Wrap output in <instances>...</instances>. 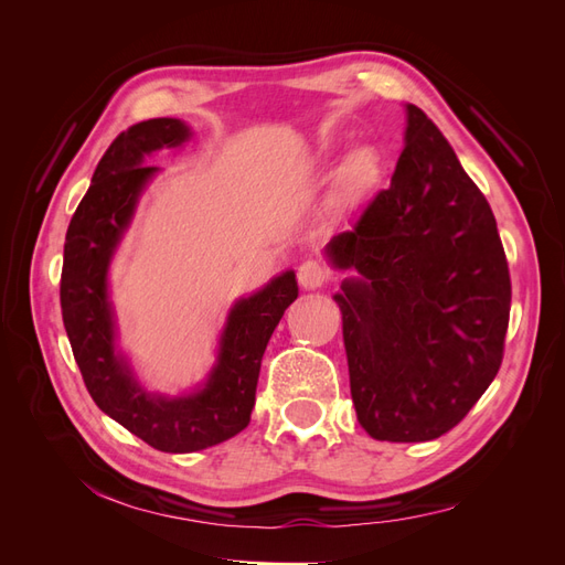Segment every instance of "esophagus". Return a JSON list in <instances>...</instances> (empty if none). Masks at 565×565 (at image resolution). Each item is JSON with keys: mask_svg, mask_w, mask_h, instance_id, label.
Instances as JSON below:
<instances>
[{"mask_svg": "<svg viewBox=\"0 0 565 565\" xmlns=\"http://www.w3.org/2000/svg\"><path fill=\"white\" fill-rule=\"evenodd\" d=\"M297 276H299V285L303 289H318V287L330 282V268L318 259H309L299 266Z\"/></svg>", "mask_w": 565, "mask_h": 565, "instance_id": "34e87169", "label": "esophagus"}]
</instances>
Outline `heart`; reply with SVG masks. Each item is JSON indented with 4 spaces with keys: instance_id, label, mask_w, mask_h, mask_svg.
I'll return each mask as SVG.
<instances>
[{
    "instance_id": "b5f03b06",
    "label": "heart",
    "mask_w": 565,
    "mask_h": 565,
    "mask_svg": "<svg viewBox=\"0 0 565 565\" xmlns=\"http://www.w3.org/2000/svg\"><path fill=\"white\" fill-rule=\"evenodd\" d=\"M380 177V160L370 148H358L353 150L347 164L344 172H341V181H339V193L344 200H353L361 193H365L367 188L377 181Z\"/></svg>"
}]
</instances>
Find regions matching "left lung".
<instances>
[{
    "label": "left lung",
    "mask_w": 565,
    "mask_h": 565,
    "mask_svg": "<svg viewBox=\"0 0 565 565\" xmlns=\"http://www.w3.org/2000/svg\"><path fill=\"white\" fill-rule=\"evenodd\" d=\"M328 256L361 276L334 295L358 422L388 443L448 434L502 365L511 278L486 195L422 108L391 185Z\"/></svg>",
    "instance_id": "8db88e82"
}]
</instances>
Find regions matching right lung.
Returning <instances> with one entry per match:
<instances>
[{
	"label": "right lung",
	"mask_w": 565,
	"mask_h": 565,
	"mask_svg": "<svg viewBox=\"0 0 565 565\" xmlns=\"http://www.w3.org/2000/svg\"><path fill=\"white\" fill-rule=\"evenodd\" d=\"M185 139L188 127L172 117L146 119L117 136L67 226L61 270L63 324L89 396L108 417L162 452L204 450L245 429L268 339L299 297L295 273L287 270L237 303L221 337L218 365L195 396H148L134 382L113 347L106 270L136 198L158 169L143 164V156Z\"/></svg>",
	"instance_id": "right-lung-1"
}]
</instances>
